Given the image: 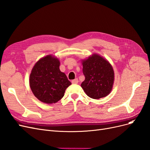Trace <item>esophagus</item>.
<instances>
[{
  "label": "esophagus",
  "instance_id": "esophagus-1",
  "mask_svg": "<svg viewBox=\"0 0 150 150\" xmlns=\"http://www.w3.org/2000/svg\"><path fill=\"white\" fill-rule=\"evenodd\" d=\"M78 82H79V80L77 79H74V80L71 81V83L73 84H77V83H78Z\"/></svg>",
  "mask_w": 150,
  "mask_h": 150
}]
</instances>
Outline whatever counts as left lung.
<instances>
[{"label":"left lung","instance_id":"8db88e82","mask_svg":"<svg viewBox=\"0 0 150 150\" xmlns=\"http://www.w3.org/2000/svg\"><path fill=\"white\" fill-rule=\"evenodd\" d=\"M85 80L81 88L89 97L99 99L107 96L112 90L114 71L112 66L102 57L93 54L82 62Z\"/></svg>","mask_w":150,"mask_h":150}]
</instances>
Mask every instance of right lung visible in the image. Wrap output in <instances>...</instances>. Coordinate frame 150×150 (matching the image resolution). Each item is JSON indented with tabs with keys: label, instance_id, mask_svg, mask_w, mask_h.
<instances>
[{
	"label": "right lung",
	"instance_id": "add662e5",
	"mask_svg": "<svg viewBox=\"0 0 150 150\" xmlns=\"http://www.w3.org/2000/svg\"><path fill=\"white\" fill-rule=\"evenodd\" d=\"M59 59L47 55L38 60L30 75V86L33 95L42 102L55 103L63 96L71 83L59 69Z\"/></svg>",
	"mask_w": 150,
	"mask_h": 150
}]
</instances>
